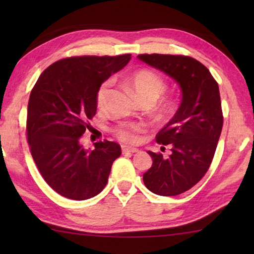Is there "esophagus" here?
I'll list each match as a JSON object with an SVG mask.
<instances>
[{"instance_id":"esophagus-1","label":"esophagus","mask_w":254,"mask_h":254,"mask_svg":"<svg viewBox=\"0 0 254 254\" xmlns=\"http://www.w3.org/2000/svg\"><path fill=\"white\" fill-rule=\"evenodd\" d=\"M122 152L123 153H135V152H139V149L136 148H131V147H127V145H122Z\"/></svg>"}]
</instances>
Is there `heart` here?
I'll use <instances>...</instances> for the list:
<instances>
[{"mask_svg":"<svg viewBox=\"0 0 254 254\" xmlns=\"http://www.w3.org/2000/svg\"><path fill=\"white\" fill-rule=\"evenodd\" d=\"M127 85L140 103L149 102L153 104L166 91V84L161 77L149 69H141L131 75L127 78ZM110 87V81H105L98 88L96 94V105L100 110L106 104ZM141 131H142V126L140 124H121L114 130L115 135L127 143H134L139 137L137 134Z\"/></svg>","mask_w":254,"mask_h":254,"instance_id":"1","label":"heart"}]
</instances>
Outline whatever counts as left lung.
Instances as JSON below:
<instances>
[{"label":"left lung","mask_w":254,"mask_h":254,"mask_svg":"<svg viewBox=\"0 0 254 254\" xmlns=\"http://www.w3.org/2000/svg\"><path fill=\"white\" fill-rule=\"evenodd\" d=\"M137 59L173 78L182 92L178 110L157 135L158 143L169 145L170 154L148 151L153 162L143 174L145 187L153 194L179 195L204 177L213 160L223 127L220 89L194 58L145 54Z\"/></svg>","instance_id":"left-lung-1"}]
</instances>
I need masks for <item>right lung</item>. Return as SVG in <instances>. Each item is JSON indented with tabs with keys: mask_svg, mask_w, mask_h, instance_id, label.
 Segmentation results:
<instances>
[{
	"mask_svg": "<svg viewBox=\"0 0 254 254\" xmlns=\"http://www.w3.org/2000/svg\"><path fill=\"white\" fill-rule=\"evenodd\" d=\"M131 55L83 56L50 65L30 94L27 133L34 162L46 183L66 198L85 200L104 189L117 142H96L85 149L80 137L96 114V94L111 75L130 62Z\"/></svg>",
	"mask_w": 254,
	"mask_h": 254,
	"instance_id": "1",
	"label": "right lung"
}]
</instances>
